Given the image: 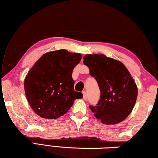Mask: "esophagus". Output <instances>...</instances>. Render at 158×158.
<instances>
[{"instance_id": "34e87169", "label": "esophagus", "mask_w": 158, "mask_h": 158, "mask_svg": "<svg viewBox=\"0 0 158 158\" xmlns=\"http://www.w3.org/2000/svg\"><path fill=\"white\" fill-rule=\"evenodd\" d=\"M83 95H84V100H86L87 99V94H86V92L84 91L83 92Z\"/></svg>"}]
</instances>
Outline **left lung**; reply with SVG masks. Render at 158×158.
I'll return each mask as SVG.
<instances>
[{
    "label": "left lung",
    "mask_w": 158,
    "mask_h": 158,
    "mask_svg": "<svg viewBox=\"0 0 158 158\" xmlns=\"http://www.w3.org/2000/svg\"><path fill=\"white\" fill-rule=\"evenodd\" d=\"M84 64L89 68L100 90L96 106H89L94 116L106 125L124 121L137 101V86L129 71L121 61L103 54H86Z\"/></svg>",
    "instance_id": "left-lung-1"
}]
</instances>
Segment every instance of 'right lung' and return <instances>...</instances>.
I'll return each mask as SVG.
<instances>
[{"label":"right lung","instance_id":"add662e5","mask_svg":"<svg viewBox=\"0 0 158 158\" xmlns=\"http://www.w3.org/2000/svg\"><path fill=\"white\" fill-rule=\"evenodd\" d=\"M81 53L65 49L52 51L35 63L24 80L26 98L33 111L44 118L55 119L66 114L81 93L74 90L73 71Z\"/></svg>","mask_w":158,"mask_h":158}]
</instances>
